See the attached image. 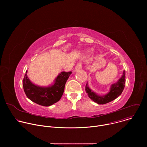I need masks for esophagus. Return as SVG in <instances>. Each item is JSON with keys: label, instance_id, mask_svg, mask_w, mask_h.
<instances>
[{"label": "esophagus", "instance_id": "obj_1", "mask_svg": "<svg viewBox=\"0 0 147 147\" xmlns=\"http://www.w3.org/2000/svg\"><path fill=\"white\" fill-rule=\"evenodd\" d=\"M81 69H82V65H81V64L80 63H78V64L76 65V67H75V69H74V72H76V71H80V70H81Z\"/></svg>", "mask_w": 147, "mask_h": 147}]
</instances>
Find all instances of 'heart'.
I'll return each mask as SVG.
<instances>
[{
  "label": "heart",
  "mask_w": 147,
  "mask_h": 147,
  "mask_svg": "<svg viewBox=\"0 0 147 147\" xmlns=\"http://www.w3.org/2000/svg\"><path fill=\"white\" fill-rule=\"evenodd\" d=\"M91 51H92L91 49H90V50H88V52H91Z\"/></svg>",
  "instance_id": "1"
}]
</instances>
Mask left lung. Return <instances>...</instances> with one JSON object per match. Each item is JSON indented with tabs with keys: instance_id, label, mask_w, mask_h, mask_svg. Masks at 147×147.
Masks as SVG:
<instances>
[{
	"instance_id": "obj_1",
	"label": "left lung",
	"mask_w": 147,
	"mask_h": 147,
	"mask_svg": "<svg viewBox=\"0 0 147 147\" xmlns=\"http://www.w3.org/2000/svg\"><path fill=\"white\" fill-rule=\"evenodd\" d=\"M125 72L124 70L121 77L118 80V81L111 85L109 92L102 96L99 95L98 94L92 91V90L89 87L87 82L86 86V91L88 94V97L94 102L100 105L109 103L116 99L121 95L124 90L125 81Z\"/></svg>"
}]
</instances>
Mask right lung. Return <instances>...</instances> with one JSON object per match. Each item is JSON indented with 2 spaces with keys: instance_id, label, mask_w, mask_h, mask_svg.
I'll list each match as a JSON object with an SVG mask.
<instances>
[{
  "instance_id": "add662e5",
  "label": "right lung",
  "mask_w": 147,
  "mask_h": 147,
  "mask_svg": "<svg viewBox=\"0 0 147 147\" xmlns=\"http://www.w3.org/2000/svg\"><path fill=\"white\" fill-rule=\"evenodd\" d=\"M27 73V71L23 81V85L27 98L39 105L49 107L60 99L64 92L66 82L72 72H61L52 84L47 87L35 84L30 81Z\"/></svg>"
}]
</instances>
